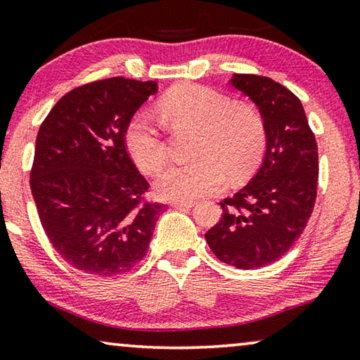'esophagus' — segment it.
<instances>
[{"instance_id":"obj_1","label":"esophagus","mask_w":360,"mask_h":360,"mask_svg":"<svg viewBox=\"0 0 360 360\" xmlns=\"http://www.w3.org/2000/svg\"><path fill=\"white\" fill-rule=\"evenodd\" d=\"M195 202H171V207L174 208H192Z\"/></svg>"}]
</instances>
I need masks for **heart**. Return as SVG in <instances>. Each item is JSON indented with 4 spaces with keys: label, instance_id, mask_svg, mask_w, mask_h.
Returning a JSON list of instances; mask_svg holds the SVG:
<instances>
[{
    "label": "heart",
    "instance_id": "b5f03b06",
    "mask_svg": "<svg viewBox=\"0 0 360 360\" xmlns=\"http://www.w3.org/2000/svg\"><path fill=\"white\" fill-rule=\"evenodd\" d=\"M158 113L173 129H195L192 155L197 160L173 165L155 181L165 200L191 202L218 192L229 173L233 179L252 173L266 149V123L247 102L200 86L178 84L158 102ZM124 146L136 167L157 174L167 163V144L149 115L136 113L124 129Z\"/></svg>",
    "mask_w": 360,
    "mask_h": 360
}]
</instances>
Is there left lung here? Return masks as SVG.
I'll return each mask as SVG.
<instances>
[{
    "instance_id": "8db88e82",
    "label": "left lung",
    "mask_w": 360,
    "mask_h": 360,
    "mask_svg": "<svg viewBox=\"0 0 360 360\" xmlns=\"http://www.w3.org/2000/svg\"><path fill=\"white\" fill-rule=\"evenodd\" d=\"M231 84L259 107L267 149L253 179L219 203L222 218L205 238L219 261L250 271L277 261L306 229L317 197L319 153L292 91L252 73H236Z\"/></svg>"
}]
</instances>
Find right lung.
I'll return each mask as SVG.
<instances>
[{
  "label": "right lung",
  "mask_w": 360,
  "mask_h": 360,
  "mask_svg": "<svg viewBox=\"0 0 360 360\" xmlns=\"http://www.w3.org/2000/svg\"><path fill=\"white\" fill-rule=\"evenodd\" d=\"M157 82L96 79L68 91L39 127L30 187L51 245L72 267L96 277L133 269L147 255L165 205L124 146L136 110Z\"/></svg>",
  "instance_id": "add662e5"
}]
</instances>
